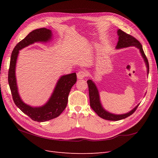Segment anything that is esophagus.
Instances as JSON below:
<instances>
[{
  "label": "esophagus",
  "instance_id": "1",
  "mask_svg": "<svg viewBox=\"0 0 158 158\" xmlns=\"http://www.w3.org/2000/svg\"><path fill=\"white\" fill-rule=\"evenodd\" d=\"M86 76H87V73L85 70H80L77 73V77H78V79H83Z\"/></svg>",
  "mask_w": 158,
  "mask_h": 158
}]
</instances>
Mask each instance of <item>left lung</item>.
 <instances>
[{"mask_svg":"<svg viewBox=\"0 0 158 158\" xmlns=\"http://www.w3.org/2000/svg\"><path fill=\"white\" fill-rule=\"evenodd\" d=\"M117 33L118 35V41L117 45V48H127L130 46H136L138 48H139L140 52L142 54V56L145 61L146 65L147 67V72L149 73V62H148V59L144 54L142 45L140 43V41L136 38L134 37L131 35L127 34L121 29H118L117 31ZM87 84L89 86V99H90V106H91V108L94 110L96 113L98 114L99 117L104 118L106 120L109 121H118L128 117L129 116L132 114L134 112L136 111L137 108L138 107V104L132 110L127 112L126 114H111L110 112L106 111L101 105L100 101H99V95L98 91V89L94 83L91 80H89L87 81Z\"/></svg>","mask_w":158,"mask_h":158,"instance_id":"left-lung-1","label":"left lung"}]
</instances>
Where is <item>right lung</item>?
Returning a JSON list of instances; mask_svg holds the SVG:
<instances>
[{
  "label": "right lung",
  "mask_w": 158,
  "mask_h": 158,
  "mask_svg": "<svg viewBox=\"0 0 158 158\" xmlns=\"http://www.w3.org/2000/svg\"><path fill=\"white\" fill-rule=\"evenodd\" d=\"M51 36L52 32L46 28H39L31 32L24 40L17 44L14 48L9 64L8 82L13 100L20 110L28 115L32 120L37 122H44L53 119L62 113L67 106L71 89L77 80L76 73L61 76L49 101L41 107L33 108L22 101L18 92L15 75V64L19 50L37 41H47L51 38Z\"/></svg>",
  "instance_id": "add662e5"
}]
</instances>
